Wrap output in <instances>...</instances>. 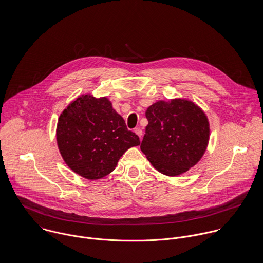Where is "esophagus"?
Wrapping results in <instances>:
<instances>
[{
	"label": "esophagus",
	"instance_id": "obj_1",
	"mask_svg": "<svg viewBox=\"0 0 263 263\" xmlns=\"http://www.w3.org/2000/svg\"><path fill=\"white\" fill-rule=\"evenodd\" d=\"M134 132L136 133V135H137V136H139V137H140V139L142 138V136H143V132H142V129H141L140 127H136Z\"/></svg>",
	"mask_w": 263,
	"mask_h": 263
}]
</instances>
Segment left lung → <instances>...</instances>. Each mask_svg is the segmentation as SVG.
I'll use <instances>...</instances> for the list:
<instances>
[{
    "mask_svg": "<svg viewBox=\"0 0 263 263\" xmlns=\"http://www.w3.org/2000/svg\"><path fill=\"white\" fill-rule=\"evenodd\" d=\"M146 117L149 123L141 150L157 171L175 177L200 161L211 129L197 104L185 98L158 100L148 107Z\"/></svg>",
    "mask_w": 263,
    "mask_h": 263,
    "instance_id": "left-lung-1",
    "label": "left lung"
}]
</instances>
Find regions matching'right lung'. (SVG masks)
<instances>
[{
    "instance_id": "add662e5",
    "label": "right lung",
    "mask_w": 263,
    "mask_h": 263,
    "mask_svg": "<svg viewBox=\"0 0 263 263\" xmlns=\"http://www.w3.org/2000/svg\"><path fill=\"white\" fill-rule=\"evenodd\" d=\"M60 153L76 174L97 180L110 174L120 157L141 144L107 97L78 96L61 113L57 125Z\"/></svg>"
}]
</instances>
